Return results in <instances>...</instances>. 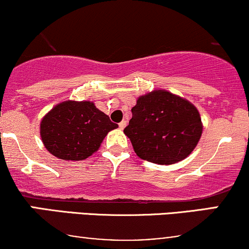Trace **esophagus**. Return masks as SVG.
Wrapping results in <instances>:
<instances>
[{
  "label": "esophagus",
  "instance_id": "obj_1",
  "mask_svg": "<svg viewBox=\"0 0 249 249\" xmlns=\"http://www.w3.org/2000/svg\"><path fill=\"white\" fill-rule=\"evenodd\" d=\"M126 124H127L126 121H122L121 123H119V128H121V130H123V128L126 126Z\"/></svg>",
  "mask_w": 249,
  "mask_h": 249
}]
</instances>
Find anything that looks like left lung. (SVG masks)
Listing matches in <instances>:
<instances>
[{"mask_svg": "<svg viewBox=\"0 0 249 249\" xmlns=\"http://www.w3.org/2000/svg\"><path fill=\"white\" fill-rule=\"evenodd\" d=\"M124 128L139 158L159 165L181 161L196 148L202 133L199 111L192 103L166 90L137 99Z\"/></svg>", "mask_w": 249, "mask_h": 249, "instance_id": "1", "label": "left lung"}]
</instances>
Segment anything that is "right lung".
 I'll return each mask as SVG.
<instances>
[{"label": "right lung", "instance_id": "obj_1", "mask_svg": "<svg viewBox=\"0 0 249 249\" xmlns=\"http://www.w3.org/2000/svg\"><path fill=\"white\" fill-rule=\"evenodd\" d=\"M117 127L92 102L65 101L43 117L39 133L53 156L63 160H83L95 153L105 136Z\"/></svg>", "mask_w": 249, "mask_h": 249}]
</instances>
